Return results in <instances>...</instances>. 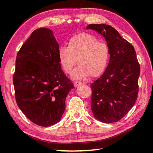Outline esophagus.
Here are the masks:
<instances>
[{
  "label": "esophagus",
  "mask_w": 153,
  "mask_h": 153,
  "mask_svg": "<svg viewBox=\"0 0 153 153\" xmlns=\"http://www.w3.org/2000/svg\"><path fill=\"white\" fill-rule=\"evenodd\" d=\"M82 83L79 82H74V86L75 87H78L79 85H81Z\"/></svg>",
  "instance_id": "1"
}]
</instances>
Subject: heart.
Here are the masks:
<instances>
[{"label":"heart","instance_id":"1","mask_svg":"<svg viewBox=\"0 0 153 153\" xmlns=\"http://www.w3.org/2000/svg\"><path fill=\"white\" fill-rule=\"evenodd\" d=\"M58 58L63 70L70 74L77 63L72 77L74 79H86L100 76L108 65L109 47L93 35L82 33L70 39L68 47H61L58 51Z\"/></svg>","mask_w":153,"mask_h":153}]
</instances>
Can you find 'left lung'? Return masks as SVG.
Wrapping results in <instances>:
<instances>
[{
  "label": "left lung",
  "instance_id": "obj_1",
  "mask_svg": "<svg viewBox=\"0 0 153 153\" xmlns=\"http://www.w3.org/2000/svg\"><path fill=\"white\" fill-rule=\"evenodd\" d=\"M86 29L102 35L110 50L105 72L91 84L92 112L100 122H116L127 114L137 98L140 66L135 51L109 25L89 24Z\"/></svg>",
  "mask_w": 153,
  "mask_h": 153
}]
</instances>
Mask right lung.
<instances>
[{
	"instance_id": "right-lung-1",
	"label": "right lung",
	"mask_w": 153,
	"mask_h": 153,
	"mask_svg": "<svg viewBox=\"0 0 153 153\" xmlns=\"http://www.w3.org/2000/svg\"><path fill=\"white\" fill-rule=\"evenodd\" d=\"M53 32L39 28L32 32L17 54L13 76L18 107L35 124L48 127L58 123L66 108L74 84L61 68Z\"/></svg>"
}]
</instances>
